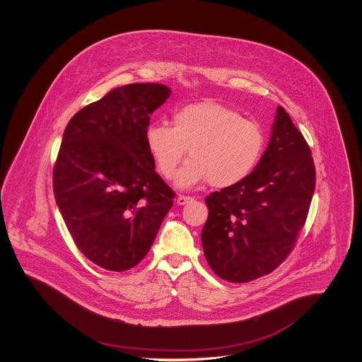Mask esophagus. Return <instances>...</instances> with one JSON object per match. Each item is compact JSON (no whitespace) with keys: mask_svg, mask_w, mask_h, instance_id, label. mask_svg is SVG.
I'll return each mask as SVG.
<instances>
[{"mask_svg":"<svg viewBox=\"0 0 362 362\" xmlns=\"http://www.w3.org/2000/svg\"><path fill=\"white\" fill-rule=\"evenodd\" d=\"M191 201H194V198L192 197H187V195H179L177 199H176L177 205H186V204H189Z\"/></svg>","mask_w":362,"mask_h":362,"instance_id":"esophagus-1","label":"esophagus"}]
</instances>
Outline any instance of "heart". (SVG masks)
I'll return each mask as SVG.
<instances>
[{"label": "heart", "instance_id": "heart-1", "mask_svg": "<svg viewBox=\"0 0 362 362\" xmlns=\"http://www.w3.org/2000/svg\"><path fill=\"white\" fill-rule=\"evenodd\" d=\"M145 139L165 179H173L189 149L191 158L176 177V185L183 189L205 180L216 189L240 183L254 171L264 148L259 123L214 100L176 108L173 126L153 123Z\"/></svg>", "mask_w": 362, "mask_h": 362}]
</instances>
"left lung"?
Wrapping results in <instances>:
<instances>
[{
    "label": "left lung",
    "mask_w": 362,
    "mask_h": 362,
    "mask_svg": "<svg viewBox=\"0 0 362 362\" xmlns=\"http://www.w3.org/2000/svg\"><path fill=\"white\" fill-rule=\"evenodd\" d=\"M316 185L310 146L276 107L270 142L243 182L206 197L205 258L214 274L243 284L267 276L289 257Z\"/></svg>",
    "instance_id": "1"
}]
</instances>
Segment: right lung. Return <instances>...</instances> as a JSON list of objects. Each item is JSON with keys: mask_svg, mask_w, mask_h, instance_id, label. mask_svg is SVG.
Returning a JSON list of instances; mask_svg holds the SVG:
<instances>
[{"mask_svg": "<svg viewBox=\"0 0 362 362\" xmlns=\"http://www.w3.org/2000/svg\"><path fill=\"white\" fill-rule=\"evenodd\" d=\"M170 95L163 84L115 88L64 132L54 197L78 250L105 270L137 266L173 207L175 192L156 173L145 139L152 112Z\"/></svg>", "mask_w": 362, "mask_h": 362, "instance_id": "add662e5", "label": "right lung"}]
</instances>
